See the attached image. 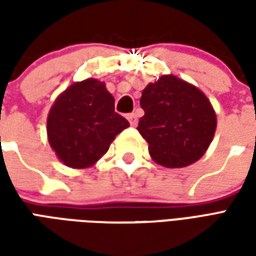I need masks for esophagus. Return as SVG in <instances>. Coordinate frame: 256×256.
Wrapping results in <instances>:
<instances>
[{
  "instance_id": "34e87169",
  "label": "esophagus",
  "mask_w": 256,
  "mask_h": 256,
  "mask_svg": "<svg viewBox=\"0 0 256 256\" xmlns=\"http://www.w3.org/2000/svg\"><path fill=\"white\" fill-rule=\"evenodd\" d=\"M128 122H130V124L132 126H137V123H138V118H137V115L136 114H128Z\"/></svg>"
}]
</instances>
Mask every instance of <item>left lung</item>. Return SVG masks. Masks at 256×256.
<instances>
[{
	"instance_id": "obj_1",
	"label": "left lung",
	"mask_w": 256,
	"mask_h": 256,
	"mask_svg": "<svg viewBox=\"0 0 256 256\" xmlns=\"http://www.w3.org/2000/svg\"><path fill=\"white\" fill-rule=\"evenodd\" d=\"M140 104L145 114L137 130L158 164L185 167L206 154L216 115L202 90L174 75H162L142 90Z\"/></svg>"
}]
</instances>
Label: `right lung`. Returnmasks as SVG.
<instances>
[{
    "instance_id": "right-lung-1",
    "label": "right lung",
    "mask_w": 256,
    "mask_h": 256,
    "mask_svg": "<svg viewBox=\"0 0 256 256\" xmlns=\"http://www.w3.org/2000/svg\"><path fill=\"white\" fill-rule=\"evenodd\" d=\"M130 124L115 112L106 84L89 78L75 82L53 102L46 122L49 144L64 164L86 168L106 154Z\"/></svg>"
}]
</instances>
